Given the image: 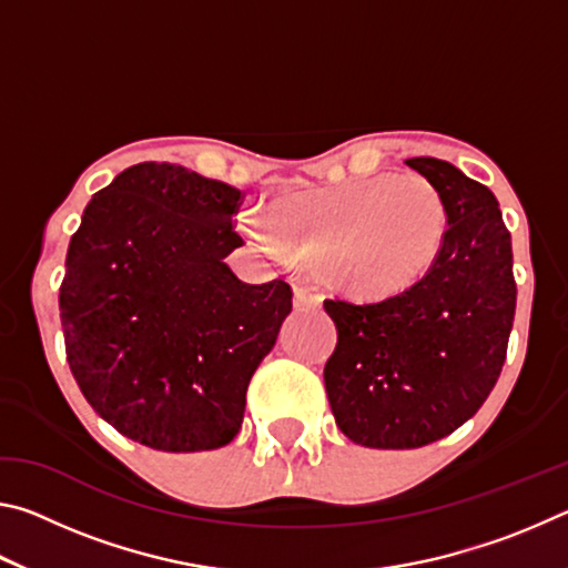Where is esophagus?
<instances>
[{
	"mask_svg": "<svg viewBox=\"0 0 568 568\" xmlns=\"http://www.w3.org/2000/svg\"><path fill=\"white\" fill-rule=\"evenodd\" d=\"M293 293H295V305L297 307H318L323 303L321 293L315 291V287L305 285V283H295Z\"/></svg>",
	"mask_w": 568,
	"mask_h": 568,
	"instance_id": "obj_1",
	"label": "esophagus"
}]
</instances>
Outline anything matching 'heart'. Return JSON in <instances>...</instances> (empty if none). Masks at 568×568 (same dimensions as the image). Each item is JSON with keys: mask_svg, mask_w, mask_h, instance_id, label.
Here are the masks:
<instances>
[{"mask_svg": "<svg viewBox=\"0 0 568 568\" xmlns=\"http://www.w3.org/2000/svg\"><path fill=\"white\" fill-rule=\"evenodd\" d=\"M271 215L243 213V235L277 261L325 263L353 295L406 291L444 253L448 210L420 175H376L343 185L287 192Z\"/></svg>", "mask_w": 568, "mask_h": 568, "instance_id": "b5f03b06", "label": "heart"}]
</instances>
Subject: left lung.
Listing matches in <instances>:
<instances>
[{
  "mask_svg": "<svg viewBox=\"0 0 568 568\" xmlns=\"http://www.w3.org/2000/svg\"><path fill=\"white\" fill-rule=\"evenodd\" d=\"M444 197L448 235L426 277L376 303L325 301L338 345L323 378L353 444L420 448L484 406L516 313L511 233L494 192L436 158H410Z\"/></svg>",
  "mask_w": 568,
  "mask_h": 568,
  "instance_id": "8db88e82",
  "label": "left lung"
}]
</instances>
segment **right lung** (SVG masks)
<instances>
[{"instance_id": "obj_1", "label": "right lung", "mask_w": 568, "mask_h": 568, "mask_svg": "<svg viewBox=\"0 0 568 568\" xmlns=\"http://www.w3.org/2000/svg\"><path fill=\"white\" fill-rule=\"evenodd\" d=\"M243 192L170 162H140L94 192L60 287L67 363L122 436L170 454L237 436L253 373L293 311L285 281L250 285Z\"/></svg>"}]
</instances>
